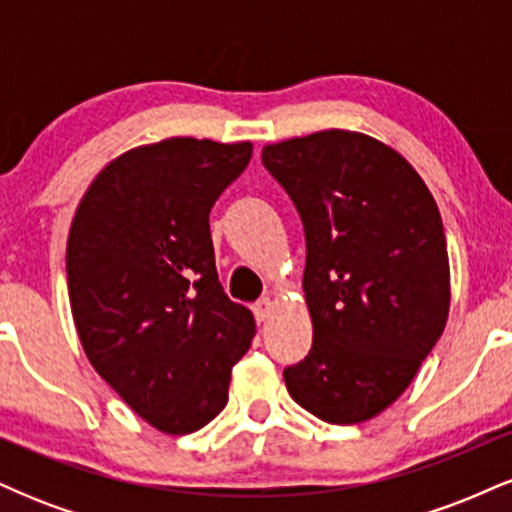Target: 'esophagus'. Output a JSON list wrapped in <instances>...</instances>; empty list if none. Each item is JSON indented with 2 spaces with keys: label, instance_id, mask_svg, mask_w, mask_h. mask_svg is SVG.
<instances>
[{
  "label": "esophagus",
  "instance_id": "obj_1",
  "mask_svg": "<svg viewBox=\"0 0 512 512\" xmlns=\"http://www.w3.org/2000/svg\"><path fill=\"white\" fill-rule=\"evenodd\" d=\"M252 310H255L257 322L269 320V315H272V310H274V301L272 298H262V301H257L255 305H252Z\"/></svg>",
  "mask_w": 512,
  "mask_h": 512
}]
</instances>
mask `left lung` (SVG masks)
<instances>
[{
	"label": "left lung",
	"instance_id": "1",
	"mask_svg": "<svg viewBox=\"0 0 512 512\" xmlns=\"http://www.w3.org/2000/svg\"><path fill=\"white\" fill-rule=\"evenodd\" d=\"M305 228L313 349L284 370L327 424H361L411 385L445 330L450 262L436 199L392 146L325 129L262 149Z\"/></svg>",
	"mask_w": 512,
	"mask_h": 512
}]
</instances>
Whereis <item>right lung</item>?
Segmentation results:
<instances>
[{
	"label": "right lung",
	"instance_id": "obj_1",
	"mask_svg": "<svg viewBox=\"0 0 512 512\" xmlns=\"http://www.w3.org/2000/svg\"><path fill=\"white\" fill-rule=\"evenodd\" d=\"M252 144L170 137L110 161L76 207L67 284L96 373L170 436L207 426L255 317L223 293L209 211L248 168Z\"/></svg>",
	"mask_w": 512,
	"mask_h": 512
}]
</instances>
